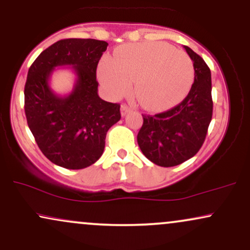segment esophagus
Masks as SVG:
<instances>
[{
    "instance_id": "34e87169",
    "label": "esophagus",
    "mask_w": 250,
    "mask_h": 250,
    "mask_svg": "<svg viewBox=\"0 0 250 250\" xmlns=\"http://www.w3.org/2000/svg\"><path fill=\"white\" fill-rule=\"evenodd\" d=\"M129 111H130V108H129L127 104H122V105H121V115H122V116L127 115Z\"/></svg>"
}]
</instances>
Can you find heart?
Returning <instances> with one entry per match:
<instances>
[{
    "label": "heart",
    "instance_id": "1",
    "mask_svg": "<svg viewBox=\"0 0 250 250\" xmlns=\"http://www.w3.org/2000/svg\"><path fill=\"white\" fill-rule=\"evenodd\" d=\"M194 64L185 51L162 42L120 47L113 59H103L97 76L110 97L135 94L143 107L162 110L182 101L194 82Z\"/></svg>",
    "mask_w": 250,
    "mask_h": 250
}]
</instances>
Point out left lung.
Wrapping results in <instances>:
<instances>
[{"label":"left lung","instance_id":"1","mask_svg":"<svg viewBox=\"0 0 250 250\" xmlns=\"http://www.w3.org/2000/svg\"><path fill=\"white\" fill-rule=\"evenodd\" d=\"M194 64V83L182 102L163 113L143 116L137 134L141 151L161 167H174L191 159L202 147L213 116L211 74L207 63L185 45Z\"/></svg>","mask_w":250,"mask_h":250}]
</instances>
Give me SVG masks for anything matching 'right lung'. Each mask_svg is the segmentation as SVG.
I'll return each mask as SVG.
<instances>
[{
	"label": "right lung",
	"mask_w": 250,
	"mask_h": 250,
	"mask_svg": "<svg viewBox=\"0 0 250 250\" xmlns=\"http://www.w3.org/2000/svg\"><path fill=\"white\" fill-rule=\"evenodd\" d=\"M108 43L94 39L60 40L43 50L28 70L24 111L28 127L48 160L67 169L95 163L104 150L105 135L121 119L119 103L97 94L96 68ZM69 65L77 82L69 96L51 90L57 66Z\"/></svg>",
	"instance_id": "right-lung-1"
}]
</instances>
